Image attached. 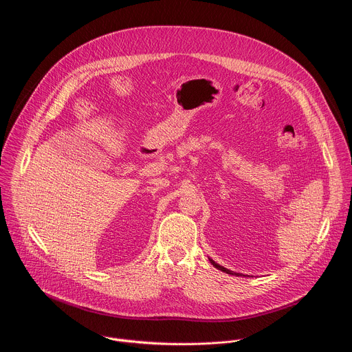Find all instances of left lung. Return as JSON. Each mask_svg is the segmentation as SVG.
I'll return each mask as SVG.
<instances>
[{
    "label": "left lung",
    "instance_id": "obj_1",
    "mask_svg": "<svg viewBox=\"0 0 352 352\" xmlns=\"http://www.w3.org/2000/svg\"><path fill=\"white\" fill-rule=\"evenodd\" d=\"M210 263H212L216 269H219V270H221V272H224V273H228V274H232V276H239V273H234V272H231V270H228V269H226V267L217 265V263H216L214 261H212V259H210Z\"/></svg>",
    "mask_w": 352,
    "mask_h": 352
}]
</instances>
